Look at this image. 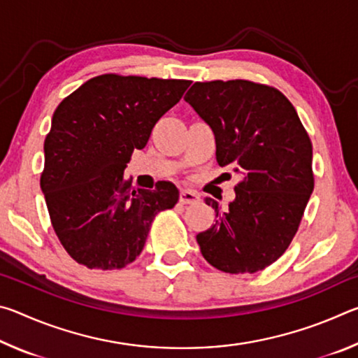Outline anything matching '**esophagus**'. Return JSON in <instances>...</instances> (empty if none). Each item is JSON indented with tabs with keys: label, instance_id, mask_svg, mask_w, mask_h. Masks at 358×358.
I'll return each instance as SVG.
<instances>
[{
	"label": "esophagus",
	"instance_id": "1",
	"mask_svg": "<svg viewBox=\"0 0 358 358\" xmlns=\"http://www.w3.org/2000/svg\"><path fill=\"white\" fill-rule=\"evenodd\" d=\"M201 201V196L196 191H191V189H183L180 192V202L183 205L187 203H196Z\"/></svg>",
	"mask_w": 358,
	"mask_h": 358
}]
</instances>
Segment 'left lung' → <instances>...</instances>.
<instances>
[{
    "instance_id": "8db88e82",
    "label": "left lung",
    "mask_w": 358,
    "mask_h": 358,
    "mask_svg": "<svg viewBox=\"0 0 358 358\" xmlns=\"http://www.w3.org/2000/svg\"><path fill=\"white\" fill-rule=\"evenodd\" d=\"M185 101L215 134L216 161L243 180L216 222L197 234L208 264L256 273L280 259L314 189L313 145L294 106L276 88L250 80L196 82Z\"/></svg>"
}]
</instances>
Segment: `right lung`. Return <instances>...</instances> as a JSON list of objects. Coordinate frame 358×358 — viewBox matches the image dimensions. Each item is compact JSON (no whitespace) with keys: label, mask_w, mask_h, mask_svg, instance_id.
Segmentation results:
<instances>
[{"label":"right lung","mask_w":358,"mask_h":358,"mask_svg":"<svg viewBox=\"0 0 358 358\" xmlns=\"http://www.w3.org/2000/svg\"><path fill=\"white\" fill-rule=\"evenodd\" d=\"M189 80L104 74L62 101L44 142L41 189L64 250L88 268H123L142 252L151 222L173 208L171 181L134 189L124 169Z\"/></svg>","instance_id":"right-lung-1"}]
</instances>
